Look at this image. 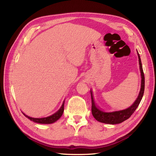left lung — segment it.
Instances as JSON below:
<instances>
[{
	"label": "left lung",
	"mask_w": 156,
	"mask_h": 156,
	"mask_svg": "<svg viewBox=\"0 0 156 156\" xmlns=\"http://www.w3.org/2000/svg\"><path fill=\"white\" fill-rule=\"evenodd\" d=\"M139 57V68L141 74V88L138 96V98H136L135 101L133 103V104L131 107H128L126 109L119 111H114L111 112H105L101 109H100L95 104V102L94 101L93 94L92 90H90L91 94V100H92V113L93 116L95 118V119L98 122H102V123L108 124H120L121 122L128 119L132 115V114L135 112L136 108L139 106V103L142 100L144 91V75L142 66V63L139 54L138 53Z\"/></svg>",
	"instance_id": "1"
}]
</instances>
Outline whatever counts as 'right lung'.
<instances>
[{
  "label": "right lung",
  "instance_id": "obj_1",
  "mask_svg": "<svg viewBox=\"0 0 156 156\" xmlns=\"http://www.w3.org/2000/svg\"><path fill=\"white\" fill-rule=\"evenodd\" d=\"M64 101L63 102L62 106L60 108V109L57 111L55 113H54L53 115H52L49 116L48 117H45V118H41V119H36V118H32L30 116H28L27 115H25L24 113L23 112V114L28 119H30V120L36 122V123H39V124H52V123H54L55 122H56V120H58L62 116V114H63V112H64Z\"/></svg>",
  "mask_w": 156,
  "mask_h": 156
}]
</instances>
